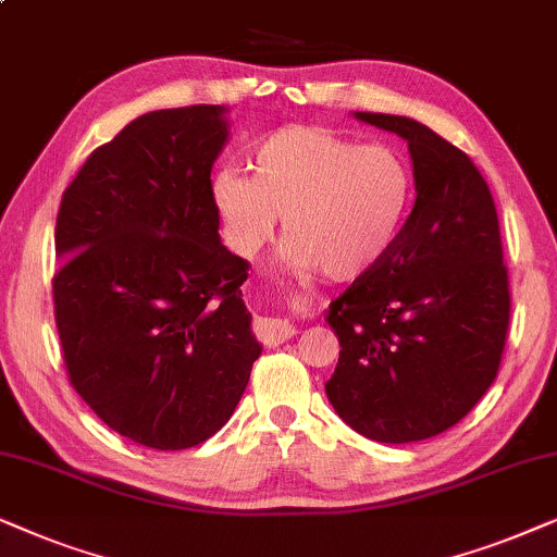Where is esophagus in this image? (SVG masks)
Segmentation results:
<instances>
[{
    "instance_id": "34e87169",
    "label": "esophagus",
    "mask_w": 557,
    "mask_h": 557,
    "mask_svg": "<svg viewBox=\"0 0 557 557\" xmlns=\"http://www.w3.org/2000/svg\"><path fill=\"white\" fill-rule=\"evenodd\" d=\"M255 333L264 346H280L295 336V325L290 321H283V318H259Z\"/></svg>"
}]
</instances>
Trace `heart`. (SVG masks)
<instances>
[{"label": "heart", "instance_id": "obj_1", "mask_svg": "<svg viewBox=\"0 0 557 557\" xmlns=\"http://www.w3.org/2000/svg\"><path fill=\"white\" fill-rule=\"evenodd\" d=\"M255 175L211 177L226 242L244 257L272 239L283 216L285 264L333 283L372 272L395 247L412 209L414 181L389 145H361L321 127H287L251 150Z\"/></svg>", "mask_w": 557, "mask_h": 557}]
</instances>
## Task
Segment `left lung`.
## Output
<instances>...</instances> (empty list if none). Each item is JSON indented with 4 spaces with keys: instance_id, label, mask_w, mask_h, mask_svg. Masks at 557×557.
I'll return each instance as SVG.
<instances>
[{
    "instance_id": "1",
    "label": "left lung",
    "mask_w": 557,
    "mask_h": 557,
    "mask_svg": "<svg viewBox=\"0 0 557 557\" xmlns=\"http://www.w3.org/2000/svg\"><path fill=\"white\" fill-rule=\"evenodd\" d=\"M395 132L412 158L403 234L372 272L329 306L333 410L376 443L425 441L492 387L509 329V277L492 190L466 152L407 116L356 111Z\"/></svg>"
}]
</instances>
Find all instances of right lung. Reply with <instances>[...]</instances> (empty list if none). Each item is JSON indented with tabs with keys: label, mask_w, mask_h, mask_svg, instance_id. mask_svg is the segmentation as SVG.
<instances>
[{
	"label": "right lung",
	"mask_w": 557,
	"mask_h": 557,
	"mask_svg": "<svg viewBox=\"0 0 557 557\" xmlns=\"http://www.w3.org/2000/svg\"><path fill=\"white\" fill-rule=\"evenodd\" d=\"M226 107L137 116L96 147L55 221V325L84 403L139 446L183 450L232 418L262 354L249 262L221 244L211 168Z\"/></svg>",
	"instance_id": "1"
}]
</instances>
